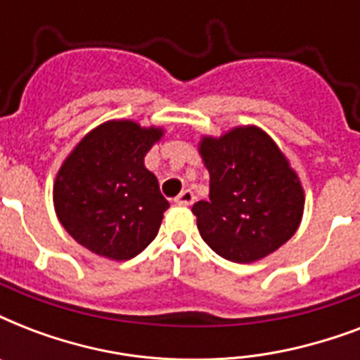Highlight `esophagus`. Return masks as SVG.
Returning <instances> with one entry per match:
<instances>
[{"mask_svg": "<svg viewBox=\"0 0 360 360\" xmlns=\"http://www.w3.org/2000/svg\"><path fill=\"white\" fill-rule=\"evenodd\" d=\"M194 200H196V196H194V192L192 191H183L179 194V196L175 198V203H177V205H192V203H194Z\"/></svg>", "mask_w": 360, "mask_h": 360, "instance_id": "34e87169", "label": "esophagus"}]
</instances>
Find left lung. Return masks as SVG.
<instances>
[{"label":"left lung","mask_w":360,"mask_h":360,"mask_svg":"<svg viewBox=\"0 0 360 360\" xmlns=\"http://www.w3.org/2000/svg\"><path fill=\"white\" fill-rule=\"evenodd\" d=\"M209 169V200L194 203L202 239L219 256L252 263L297 231L304 192L278 146L257 127H237L200 141Z\"/></svg>","instance_id":"obj_1"}]
</instances>
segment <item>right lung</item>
<instances>
[{"label": "right lung", "instance_id": "right-lung-1", "mask_svg": "<svg viewBox=\"0 0 360 360\" xmlns=\"http://www.w3.org/2000/svg\"><path fill=\"white\" fill-rule=\"evenodd\" d=\"M160 138L162 129L108 121L75 147L53 183V205L76 243L124 262L157 237L169 203L143 157Z\"/></svg>", "mask_w": 360, "mask_h": 360}]
</instances>
